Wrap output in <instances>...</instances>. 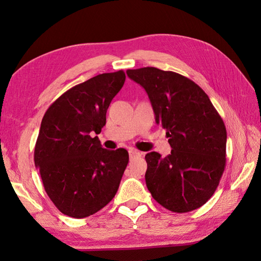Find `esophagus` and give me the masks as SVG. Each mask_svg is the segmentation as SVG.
Segmentation results:
<instances>
[{
  "mask_svg": "<svg viewBox=\"0 0 261 261\" xmlns=\"http://www.w3.org/2000/svg\"><path fill=\"white\" fill-rule=\"evenodd\" d=\"M129 154H130V158H136V157H141L142 156L141 152L135 150V149H130Z\"/></svg>",
  "mask_w": 261,
  "mask_h": 261,
  "instance_id": "esophagus-1",
  "label": "esophagus"
}]
</instances>
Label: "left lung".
Returning a JSON list of instances; mask_svg holds the SVG:
<instances>
[{
  "mask_svg": "<svg viewBox=\"0 0 261 261\" xmlns=\"http://www.w3.org/2000/svg\"><path fill=\"white\" fill-rule=\"evenodd\" d=\"M148 94L156 123L166 129L171 151L146 154V184L169 211L185 213L212 197L225 167L224 122L201 87L187 77L154 67L127 69Z\"/></svg>",
  "mask_w": 261,
  "mask_h": 261,
  "instance_id": "left-lung-1",
  "label": "left lung"
}]
</instances>
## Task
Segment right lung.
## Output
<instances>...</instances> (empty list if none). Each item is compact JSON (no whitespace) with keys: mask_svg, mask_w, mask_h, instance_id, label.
Returning <instances> with one entry per match:
<instances>
[{"mask_svg":"<svg viewBox=\"0 0 261 261\" xmlns=\"http://www.w3.org/2000/svg\"><path fill=\"white\" fill-rule=\"evenodd\" d=\"M123 70L99 74L71 87L43 115L35 147V165L56 207L83 219L112 201L129 153L107 150L97 137L107 111L124 84Z\"/></svg>","mask_w":261,"mask_h":261,"instance_id":"obj_1","label":"right lung"}]
</instances>
